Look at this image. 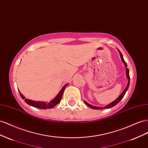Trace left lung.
<instances>
[{
	"label": "left lung",
	"instance_id": "8db88e82",
	"mask_svg": "<svg viewBox=\"0 0 148 148\" xmlns=\"http://www.w3.org/2000/svg\"><path fill=\"white\" fill-rule=\"evenodd\" d=\"M119 53H120V57H121V60H122V61H123V62L124 63V64H125V67H126V77H127L128 80V82L127 86H126V88H125V89L123 91V92L121 93V94H120V95L119 97H118V98H117L115 101H113V102H112V103L108 104V105H107V106H105V107H98L93 106V105H90L89 103H88L87 102H86V101H84V102H85V103L87 105V106H88V107H89L90 108H92V109H95V110H102V109L110 108H112V107H114V106H115V105H116L117 103H119L120 102V101L122 99H123V97L124 95H125V94L126 92L127 91V90H128V87H129V85H130V75H129V69L127 68V64H126V62L125 61L124 59H123V55H122V54L121 53V52L119 50Z\"/></svg>",
	"mask_w": 148,
	"mask_h": 148
}]
</instances>
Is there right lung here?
I'll list each match as a JSON object with an SVG mask.
<instances>
[{
    "label": "right lung",
    "instance_id": "right-lung-1",
    "mask_svg": "<svg viewBox=\"0 0 148 148\" xmlns=\"http://www.w3.org/2000/svg\"><path fill=\"white\" fill-rule=\"evenodd\" d=\"M67 85V84H66V85L62 88V89L60 90V92L58 93V94L55 97H54V99H53L52 100H51L50 102L48 103H46L45 102H40V101H39V102H37V101H33V100H31L29 99H25V97L22 94H21L20 92H20L21 97L25 100V102H26L27 104L31 105V106H32V107H34L35 108H38L49 109V108H52L54 107L58 103H60L63 92H64V90L65 89V88L66 87Z\"/></svg>",
    "mask_w": 148,
    "mask_h": 148
}]
</instances>
